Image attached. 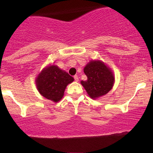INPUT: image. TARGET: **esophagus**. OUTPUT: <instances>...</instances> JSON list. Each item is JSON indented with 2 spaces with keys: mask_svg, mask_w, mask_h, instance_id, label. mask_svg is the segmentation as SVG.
Listing matches in <instances>:
<instances>
[{
  "mask_svg": "<svg viewBox=\"0 0 153 153\" xmlns=\"http://www.w3.org/2000/svg\"><path fill=\"white\" fill-rule=\"evenodd\" d=\"M74 80H75V81H76V82H78V81H79V78H78V76H76H76H74Z\"/></svg>",
  "mask_w": 153,
  "mask_h": 153,
  "instance_id": "esophagus-1",
  "label": "esophagus"
}]
</instances>
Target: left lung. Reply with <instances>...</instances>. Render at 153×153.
I'll return each mask as SVG.
<instances>
[{
    "instance_id": "obj_1",
    "label": "left lung",
    "mask_w": 153,
    "mask_h": 153,
    "mask_svg": "<svg viewBox=\"0 0 153 153\" xmlns=\"http://www.w3.org/2000/svg\"><path fill=\"white\" fill-rule=\"evenodd\" d=\"M88 77L81 84L92 99L98 98L108 94L114 83L113 73L101 61H91L84 68Z\"/></svg>"
}]
</instances>
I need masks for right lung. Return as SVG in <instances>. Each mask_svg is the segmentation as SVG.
Returning <instances> with one entry per match:
<instances>
[{
	"label": "right lung",
	"mask_w": 153,
	"mask_h": 153,
	"mask_svg": "<svg viewBox=\"0 0 153 153\" xmlns=\"http://www.w3.org/2000/svg\"><path fill=\"white\" fill-rule=\"evenodd\" d=\"M74 78L56 65L47 67L38 75L36 82L40 94L54 102H59L64 95L66 86Z\"/></svg>",
	"instance_id": "add662e5"
}]
</instances>
